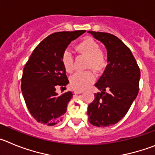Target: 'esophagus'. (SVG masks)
I'll use <instances>...</instances> for the list:
<instances>
[{"instance_id": "34e87169", "label": "esophagus", "mask_w": 155, "mask_h": 155, "mask_svg": "<svg viewBox=\"0 0 155 155\" xmlns=\"http://www.w3.org/2000/svg\"><path fill=\"white\" fill-rule=\"evenodd\" d=\"M82 92H83L82 91H74V94H81Z\"/></svg>"}]
</instances>
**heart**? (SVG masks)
<instances>
[{"label": "heart", "instance_id": "heart-1", "mask_svg": "<svg viewBox=\"0 0 155 155\" xmlns=\"http://www.w3.org/2000/svg\"><path fill=\"white\" fill-rule=\"evenodd\" d=\"M77 50L88 57L86 68L93 69L96 72L102 71L107 65V57L101 50L100 45L91 37H87L79 42ZM61 63L64 70L71 73L74 70V57L69 50H65L61 55ZM95 80L91 71L76 72L70 78V86L75 91H83L89 87Z\"/></svg>", "mask_w": 155, "mask_h": 155}]
</instances>
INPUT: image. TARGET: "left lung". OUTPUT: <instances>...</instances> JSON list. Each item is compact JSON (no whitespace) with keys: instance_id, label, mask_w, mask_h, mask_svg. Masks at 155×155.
<instances>
[{"instance_id":"obj_1","label":"left lung","mask_w":155,"mask_h":155,"mask_svg":"<svg viewBox=\"0 0 155 155\" xmlns=\"http://www.w3.org/2000/svg\"><path fill=\"white\" fill-rule=\"evenodd\" d=\"M106 47L108 64L94 86L101 92L94 94L88 105V121L105 127L124 118L139 91L140 71L130 50L118 37L107 32L89 31Z\"/></svg>"}]
</instances>
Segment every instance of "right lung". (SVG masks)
<instances>
[{"mask_svg": "<svg viewBox=\"0 0 155 155\" xmlns=\"http://www.w3.org/2000/svg\"><path fill=\"white\" fill-rule=\"evenodd\" d=\"M85 30L58 31L39 43L25 65L21 91L29 113L38 123L53 126L62 121L73 95L71 91L58 94L56 89H66L69 83L61 55L71 41Z\"/></svg>", "mask_w": 155, "mask_h": 155, "instance_id": "1", "label": "right lung"}]
</instances>
